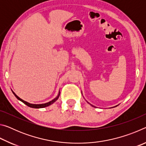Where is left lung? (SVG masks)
I'll list each match as a JSON object with an SVG mask.
<instances>
[{
  "label": "left lung",
  "mask_w": 146,
  "mask_h": 146,
  "mask_svg": "<svg viewBox=\"0 0 146 146\" xmlns=\"http://www.w3.org/2000/svg\"><path fill=\"white\" fill-rule=\"evenodd\" d=\"M88 103H89V102H88ZM89 104H90V103H89ZM91 106H93V105H91ZM93 107H95V106H93Z\"/></svg>",
  "instance_id": "1"
}]
</instances>
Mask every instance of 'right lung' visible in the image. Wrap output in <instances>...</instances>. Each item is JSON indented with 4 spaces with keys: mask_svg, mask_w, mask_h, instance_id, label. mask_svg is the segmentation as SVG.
I'll return each instance as SVG.
<instances>
[{
    "mask_svg": "<svg viewBox=\"0 0 146 146\" xmlns=\"http://www.w3.org/2000/svg\"><path fill=\"white\" fill-rule=\"evenodd\" d=\"M12 92H13V93L14 94V95L15 96L17 99L19 100L20 101H21V102H23L24 104H26V106H29V107L32 108H43L48 107V106H50L51 104H53L54 102H55V101L58 98L59 96H60V91H59L57 97L54 98V99L52 100L51 101H49V102H47V103H45V104H30V103H29V102H26V101H24V100L21 99V98H19V97H18V96H17V95H16V94L13 92V91H12Z\"/></svg>",
    "mask_w": 146,
    "mask_h": 146,
    "instance_id": "1",
    "label": "right lung"
}]
</instances>
